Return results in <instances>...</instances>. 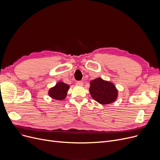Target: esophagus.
<instances>
[{
  "label": "esophagus",
  "instance_id": "1",
  "mask_svg": "<svg viewBox=\"0 0 160 160\" xmlns=\"http://www.w3.org/2000/svg\"><path fill=\"white\" fill-rule=\"evenodd\" d=\"M77 85L80 86H83V82H82V81H77Z\"/></svg>",
  "mask_w": 160,
  "mask_h": 160
}]
</instances>
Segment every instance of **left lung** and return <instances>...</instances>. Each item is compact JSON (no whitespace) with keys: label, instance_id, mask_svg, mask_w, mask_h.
Here are the masks:
<instances>
[{"label":"left lung","instance_id":"1","mask_svg":"<svg viewBox=\"0 0 160 160\" xmlns=\"http://www.w3.org/2000/svg\"><path fill=\"white\" fill-rule=\"evenodd\" d=\"M89 92L92 98L101 104L113 102L118 95L113 83L100 78L90 82Z\"/></svg>","mask_w":160,"mask_h":160}]
</instances>
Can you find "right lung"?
Here are the masks:
<instances>
[{
    "instance_id": "obj_1",
    "label": "right lung",
    "mask_w": 160,
    "mask_h": 160,
    "mask_svg": "<svg viewBox=\"0 0 160 160\" xmlns=\"http://www.w3.org/2000/svg\"><path fill=\"white\" fill-rule=\"evenodd\" d=\"M69 85L63 82H59L54 87L49 89L48 95L55 100H62L66 97L67 91L69 90Z\"/></svg>"
}]
</instances>
